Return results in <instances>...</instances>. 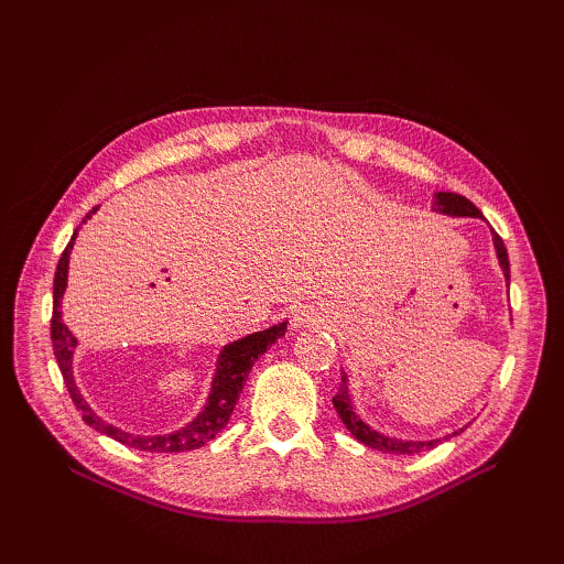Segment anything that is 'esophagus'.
Returning a JSON list of instances; mask_svg holds the SVG:
<instances>
[{"label":"esophagus","mask_w":564,"mask_h":564,"mask_svg":"<svg viewBox=\"0 0 564 564\" xmlns=\"http://www.w3.org/2000/svg\"><path fill=\"white\" fill-rule=\"evenodd\" d=\"M296 322L299 324H308L311 322V311H299L296 313Z\"/></svg>","instance_id":"34e87169"}]
</instances>
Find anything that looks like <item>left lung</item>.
<instances>
[{
	"label": "left lung",
	"instance_id": "1",
	"mask_svg": "<svg viewBox=\"0 0 564 564\" xmlns=\"http://www.w3.org/2000/svg\"><path fill=\"white\" fill-rule=\"evenodd\" d=\"M435 209L442 214H449V216H473V218H482V212L475 207L470 199H466L464 195H456V193H437L435 195ZM494 247H497V256H499V263L503 268V275L510 282V263H508V251L503 247L501 237L494 232ZM334 409L336 414L340 416V421L346 423V429L350 431V435L355 440H360L362 445L371 447V449H379L386 454H419L423 449H433L435 445H440V440H429V442H412V440H398V437H386L377 431H371L369 425L352 412V402L348 395V381H346V373L340 377V386L338 392L334 395ZM460 431H454V435H458Z\"/></svg>",
	"mask_w": 564,
	"mask_h": 564
}]
</instances>
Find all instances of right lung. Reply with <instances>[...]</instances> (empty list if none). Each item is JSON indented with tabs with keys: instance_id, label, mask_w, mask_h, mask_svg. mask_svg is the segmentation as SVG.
Segmentation results:
<instances>
[{
	"instance_id": "obj_1",
	"label": "right lung",
	"mask_w": 564,
	"mask_h": 564,
	"mask_svg": "<svg viewBox=\"0 0 564 564\" xmlns=\"http://www.w3.org/2000/svg\"><path fill=\"white\" fill-rule=\"evenodd\" d=\"M96 209L98 207H94L87 216H84V220L91 218ZM75 235H77V230H75ZM75 235H73V240L67 242L65 251L61 253V259H58V265H56L54 315H51V344H54V355H56L58 369L63 373L65 388H67V392H70V398H73L75 406L79 409L82 419L87 421L94 431L104 433V435H108L117 442H122V445H127L131 449H141V452H158V454H162V452H191V449L207 445V442H212L216 437L218 431L226 429V423L232 416V409H235L237 400H240V392L245 388V381L249 377L253 362L259 360V357L272 344H275L280 336H284L286 322L275 324V327H270L265 332L249 334V336L235 340V344H230V346L220 350L209 402H207V406L202 409L199 416L193 423H187L183 431H176L172 435H152V437L131 435V433L119 431V429H115V425L100 421V416L94 414V409L87 402H84L82 392L77 390L75 379H73V350L77 346V338L63 324L58 308H61V296L65 292V284H67V261H70V249H73V242H75Z\"/></svg>"
}]
</instances>
